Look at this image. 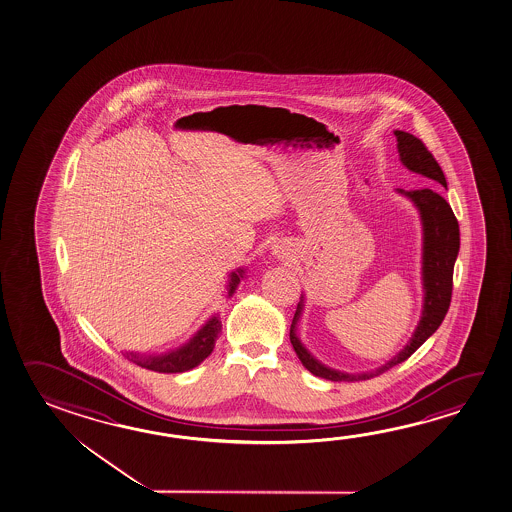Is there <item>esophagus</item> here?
Returning <instances> with one entry per match:
<instances>
[{"instance_id":"obj_1","label":"esophagus","mask_w":512,"mask_h":512,"mask_svg":"<svg viewBox=\"0 0 512 512\" xmlns=\"http://www.w3.org/2000/svg\"><path fill=\"white\" fill-rule=\"evenodd\" d=\"M281 254H283V258H285V251H281Z\"/></svg>"}]
</instances>
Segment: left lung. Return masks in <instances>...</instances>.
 Masks as SVG:
<instances>
[{"instance_id": "obj_1", "label": "left lung", "mask_w": 512, "mask_h": 512, "mask_svg": "<svg viewBox=\"0 0 512 512\" xmlns=\"http://www.w3.org/2000/svg\"><path fill=\"white\" fill-rule=\"evenodd\" d=\"M394 136L398 139L399 159L410 172L425 175L428 179L446 186V177L442 174L441 166L435 161L432 152L425 147V143L421 139L416 138L410 132H403V130H394ZM398 193L414 202V206L419 209L421 224H423V290H425V299H423L421 321L417 324L416 331L407 346L403 347L398 355L389 360L387 364L374 369L371 373H340V371L321 364L317 358H313L312 353L303 346V342L297 337L295 326L303 313L304 306V299L301 297V301L297 304V310H295L294 321L290 326V342L304 367L319 378H326L331 382H358V380H369V378L389 371L390 367L405 362L408 356L417 351V347L423 346L426 338L434 335L448 313L451 290H453V265H455L460 249L459 222L453 215L450 204L430 188L410 191L398 188Z\"/></svg>"}]
</instances>
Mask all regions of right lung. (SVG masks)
Masks as SVG:
<instances>
[{
    "instance_id": "obj_1",
    "label": "right lung",
    "mask_w": 512,
    "mask_h": 512,
    "mask_svg": "<svg viewBox=\"0 0 512 512\" xmlns=\"http://www.w3.org/2000/svg\"><path fill=\"white\" fill-rule=\"evenodd\" d=\"M245 270L238 269L231 272L229 276V285H227V295L236 292V286L240 285ZM222 331V322L218 321V315H213L202 328H200L193 337L184 344V346L165 353V355L157 356H139L136 353H127V358L132 362L156 371V373H184L190 371L193 367H197L200 362H204L217 342L218 335Z\"/></svg>"
}]
</instances>
